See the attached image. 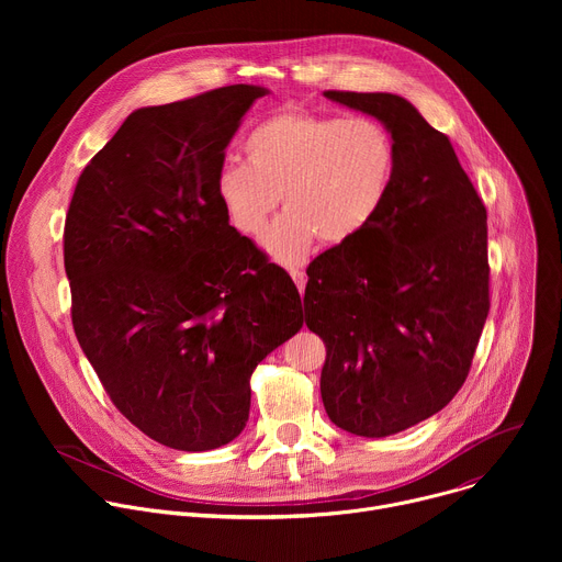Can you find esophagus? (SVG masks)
Masks as SVG:
<instances>
[{"label": "esophagus", "instance_id": "34e87169", "mask_svg": "<svg viewBox=\"0 0 562 562\" xmlns=\"http://www.w3.org/2000/svg\"><path fill=\"white\" fill-rule=\"evenodd\" d=\"M289 273H291L293 282L297 284V289H300V293H302V291H304V284H306V273H304L302 269H291Z\"/></svg>", "mask_w": 562, "mask_h": 562}]
</instances>
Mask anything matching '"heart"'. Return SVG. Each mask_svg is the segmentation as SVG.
<instances>
[{
  "label": "heart",
  "mask_w": 562,
  "mask_h": 562,
  "mask_svg": "<svg viewBox=\"0 0 562 562\" xmlns=\"http://www.w3.org/2000/svg\"><path fill=\"white\" fill-rule=\"evenodd\" d=\"M247 165L224 162L215 193L228 222L258 237L280 202L286 211L265 235L284 265L300 262L315 239L345 245L382 211L393 176L395 142L375 117H338L282 109L245 137Z\"/></svg>",
  "instance_id": "heart-1"
}]
</instances>
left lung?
<instances>
[{
  "label": "left lung",
  "instance_id": "obj_1",
  "mask_svg": "<svg viewBox=\"0 0 562 562\" xmlns=\"http://www.w3.org/2000/svg\"><path fill=\"white\" fill-rule=\"evenodd\" d=\"M325 95L378 117L397 153L378 217L319 254L304 289V323L327 347V416L382 438L438 414L469 375L490 313L487 209L449 137L405 98Z\"/></svg>",
  "mask_w": 562,
  "mask_h": 562
}]
</instances>
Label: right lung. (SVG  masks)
Here are the masks:
<instances>
[{"label":"right lung","mask_w":562,"mask_h":562,"mask_svg":"<svg viewBox=\"0 0 562 562\" xmlns=\"http://www.w3.org/2000/svg\"><path fill=\"white\" fill-rule=\"evenodd\" d=\"M265 93L233 85L131 113L64 222L79 347L117 412L180 451L239 436L256 367L302 327L293 280L215 193L224 148Z\"/></svg>","instance_id":"right-lung-1"}]
</instances>
